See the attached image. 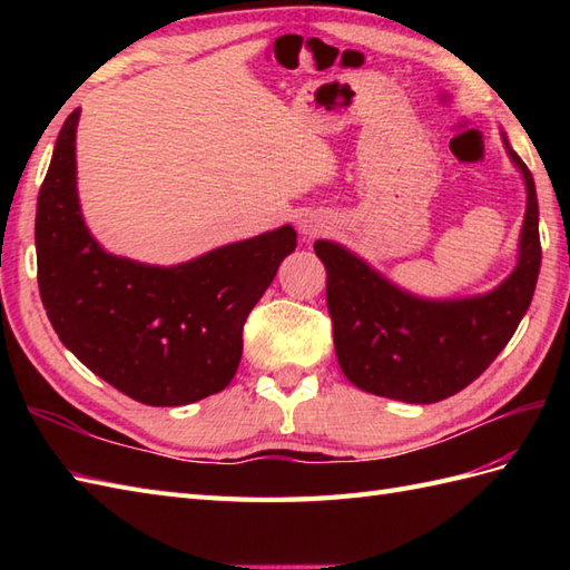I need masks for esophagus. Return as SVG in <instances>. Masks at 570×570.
I'll return each mask as SVG.
<instances>
[{
  "mask_svg": "<svg viewBox=\"0 0 570 570\" xmlns=\"http://www.w3.org/2000/svg\"><path fill=\"white\" fill-rule=\"evenodd\" d=\"M331 227L328 217L321 215V213H306L304 217L298 220V233L304 237H316L321 233H325V229Z\"/></svg>",
  "mask_w": 570,
  "mask_h": 570,
  "instance_id": "1",
  "label": "esophagus"
}]
</instances>
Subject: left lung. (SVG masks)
I'll use <instances>...</instances> for the list:
<instances>
[{
    "mask_svg": "<svg viewBox=\"0 0 570 570\" xmlns=\"http://www.w3.org/2000/svg\"><path fill=\"white\" fill-rule=\"evenodd\" d=\"M527 190L517 264L485 294L426 298L394 284L341 242L316 239L328 272L335 355L357 390L406 404H433L478 380L510 343L541 269L539 200L527 164L500 131Z\"/></svg>",
    "mask_w": 570,
    "mask_h": 570,
    "instance_id": "1",
    "label": "left lung"
}]
</instances>
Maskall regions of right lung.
Returning <instances> with one entry per match:
<instances>
[{"label":"right lung","mask_w":570,"mask_h":570,"mask_svg":"<svg viewBox=\"0 0 570 570\" xmlns=\"http://www.w3.org/2000/svg\"><path fill=\"white\" fill-rule=\"evenodd\" d=\"M80 107L56 139L36 203L39 292L72 355L147 406H184L223 392L242 357V325L296 249L282 225L161 266L107 252L78 198Z\"/></svg>","instance_id":"right-lung-1"}]
</instances>
